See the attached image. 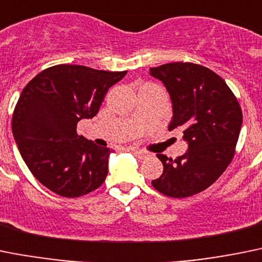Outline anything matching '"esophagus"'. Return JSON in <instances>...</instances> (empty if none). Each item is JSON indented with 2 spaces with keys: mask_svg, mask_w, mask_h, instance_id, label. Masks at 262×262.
Returning <instances> with one entry per match:
<instances>
[{
  "mask_svg": "<svg viewBox=\"0 0 262 262\" xmlns=\"http://www.w3.org/2000/svg\"><path fill=\"white\" fill-rule=\"evenodd\" d=\"M129 151H130V152H133L134 155H136L137 158H139V159H145L146 156H147V154H146L145 151L138 150V148H133V147H130V148H129Z\"/></svg>",
  "mask_w": 262,
  "mask_h": 262,
  "instance_id": "34e87169",
  "label": "esophagus"
}]
</instances>
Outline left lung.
Returning a JSON list of instances; mask_svg holds the SVG:
<instances>
[{
    "mask_svg": "<svg viewBox=\"0 0 262 262\" xmlns=\"http://www.w3.org/2000/svg\"><path fill=\"white\" fill-rule=\"evenodd\" d=\"M150 73L172 99L169 130L181 129L189 143L174 160L156 155L164 170L151 183L167 196H192L216 182L233 160L243 121L241 104L225 80L204 66L167 63Z\"/></svg>",
    "mask_w": 262,
    "mask_h": 262,
    "instance_id": "left-lung-1",
    "label": "left lung"
}]
</instances>
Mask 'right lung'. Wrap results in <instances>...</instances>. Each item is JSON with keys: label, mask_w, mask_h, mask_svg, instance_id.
<instances>
[{"label": "right lung", "mask_w": 262, "mask_h": 262, "mask_svg": "<svg viewBox=\"0 0 262 262\" xmlns=\"http://www.w3.org/2000/svg\"><path fill=\"white\" fill-rule=\"evenodd\" d=\"M125 75L58 64L26 85L14 108L13 134L28 169L50 191L79 198L104 182L111 150L76 129L80 120L98 114L107 90Z\"/></svg>", "instance_id": "obj_1"}]
</instances>
